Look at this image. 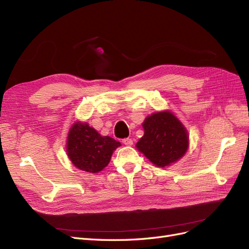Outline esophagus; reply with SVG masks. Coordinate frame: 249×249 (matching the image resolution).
<instances>
[{"mask_svg": "<svg viewBox=\"0 0 249 249\" xmlns=\"http://www.w3.org/2000/svg\"><path fill=\"white\" fill-rule=\"evenodd\" d=\"M123 143H124V145H126V146H131L133 144V140L131 138H124L123 140Z\"/></svg>", "mask_w": 249, "mask_h": 249, "instance_id": "esophagus-1", "label": "esophagus"}]
</instances>
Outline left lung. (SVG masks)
<instances>
[{
  "instance_id": "left-lung-1",
  "label": "left lung",
  "mask_w": 249,
  "mask_h": 249,
  "mask_svg": "<svg viewBox=\"0 0 249 249\" xmlns=\"http://www.w3.org/2000/svg\"><path fill=\"white\" fill-rule=\"evenodd\" d=\"M144 135L136 147L158 167H166L182 158L189 146L183 124L170 111L157 112L142 124Z\"/></svg>"
}]
</instances>
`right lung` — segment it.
Returning <instances> with one entry per match:
<instances>
[{
  "instance_id": "right-lung-1",
  "label": "right lung",
  "mask_w": 249,
  "mask_h": 249,
  "mask_svg": "<svg viewBox=\"0 0 249 249\" xmlns=\"http://www.w3.org/2000/svg\"><path fill=\"white\" fill-rule=\"evenodd\" d=\"M120 142L109 136H102L86 123H74L67 136L66 152L77 168L96 173L110 162Z\"/></svg>"
}]
</instances>
